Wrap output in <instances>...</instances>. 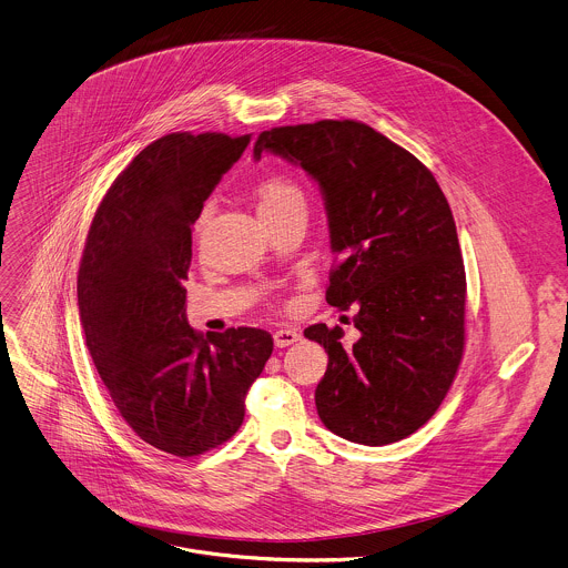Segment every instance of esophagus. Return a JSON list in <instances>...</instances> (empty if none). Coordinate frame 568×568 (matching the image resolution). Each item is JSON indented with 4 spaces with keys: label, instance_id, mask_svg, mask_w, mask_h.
<instances>
[{
    "label": "esophagus",
    "instance_id": "esophagus-1",
    "mask_svg": "<svg viewBox=\"0 0 568 568\" xmlns=\"http://www.w3.org/2000/svg\"><path fill=\"white\" fill-rule=\"evenodd\" d=\"M296 341H301V334L294 327H281L274 332V345L276 347H290Z\"/></svg>",
    "mask_w": 568,
    "mask_h": 568
}]
</instances>
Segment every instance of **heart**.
Returning a JSON list of instances; mask_svg holds the SVG:
<instances>
[{"label":"heart","mask_w":568,"mask_h":568,"mask_svg":"<svg viewBox=\"0 0 568 568\" xmlns=\"http://www.w3.org/2000/svg\"><path fill=\"white\" fill-rule=\"evenodd\" d=\"M292 210H305V194L298 187V183H294L292 179L281 176V174L263 179L258 185L261 216H276V214L292 212ZM205 219H207V207L201 212L199 225L205 223Z\"/></svg>","instance_id":"heart-1"}]
</instances>
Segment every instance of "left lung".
I'll return each instance as SVG.
<instances>
[{
  "instance_id": "8db88e82",
  "label": "left lung",
  "mask_w": 568,
  "mask_h": 568,
  "mask_svg": "<svg viewBox=\"0 0 568 568\" xmlns=\"http://www.w3.org/2000/svg\"><path fill=\"white\" fill-rule=\"evenodd\" d=\"M263 152L318 183L336 254L325 298L356 310L352 347L341 327L305 329L329 356L318 416L345 440L398 443L438 412L465 349L467 278L452 207L412 152L361 121L272 128L254 143L256 161Z\"/></svg>"
}]
</instances>
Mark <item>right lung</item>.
Returning <instances> with one entry per match:
<instances>
[{
  "instance_id": "obj_1",
  "label": "right lung",
  "mask_w": 568,
  "mask_h": 568,
  "mask_svg": "<svg viewBox=\"0 0 568 568\" xmlns=\"http://www.w3.org/2000/svg\"><path fill=\"white\" fill-rule=\"evenodd\" d=\"M250 134L172 132L114 179L88 230L77 301L92 363L148 445L190 458L230 440L272 356L265 329L203 338L187 325L192 230Z\"/></svg>"
}]
</instances>
